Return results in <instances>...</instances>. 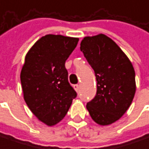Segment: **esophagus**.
I'll list each match as a JSON object with an SVG mask.
<instances>
[{
  "label": "esophagus",
  "instance_id": "obj_1",
  "mask_svg": "<svg viewBox=\"0 0 149 149\" xmlns=\"http://www.w3.org/2000/svg\"><path fill=\"white\" fill-rule=\"evenodd\" d=\"M74 90L76 91V92H78L79 90H80V85H74Z\"/></svg>",
  "mask_w": 149,
  "mask_h": 149
}]
</instances>
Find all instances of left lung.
Here are the masks:
<instances>
[{
	"mask_svg": "<svg viewBox=\"0 0 149 149\" xmlns=\"http://www.w3.org/2000/svg\"><path fill=\"white\" fill-rule=\"evenodd\" d=\"M81 50L97 80L96 96L86 104V109L98 124H111L121 118L134 99L135 69L120 47L102 33L85 37Z\"/></svg>",
	"mask_w": 149,
	"mask_h": 149,
	"instance_id": "8db88e82",
	"label": "left lung"
}]
</instances>
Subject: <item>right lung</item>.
I'll list each match as a JSON object with an SVG mask.
<instances>
[{
	"label": "right lung",
	"instance_id": "right-lung-1",
	"mask_svg": "<svg viewBox=\"0 0 149 149\" xmlns=\"http://www.w3.org/2000/svg\"><path fill=\"white\" fill-rule=\"evenodd\" d=\"M78 38L48 34L29 49L20 73L24 100L38 119L53 126L63 119L76 92L68 81L66 60Z\"/></svg>",
	"mask_w": 149,
	"mask_h": 149
}]
</instances>
